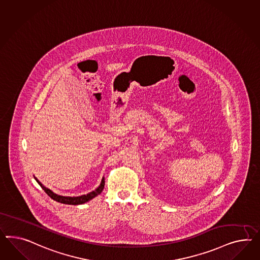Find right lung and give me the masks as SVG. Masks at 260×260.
<instances>
[{
  "mask_svg": "<svg viewBox=\"0 0 260 260\" xmlns=\"http://www.w3.org/2000/svg\"><path fill=\"white\" fill-rule=\"evenodd\" d=\"M34 178H35V177H34ZM35 180L38 182V183L41 185V187H42V189L44 190V192H45L51 199H53L54 201H56L57 203H60V204H72V205L85 204V203L91 201V199H93L94 197L98 196V195H99V194L102 192V190L104 188V185H105V180H104V178H103L99 187L94 190V191L90 192V193L87 194V195H82V196L79 197H64L56 195L54 192H52L51 190L46 188L45 186H43L42 183H40L36 178Z\"/></svg>",
  "mask_w": 260,
  "mask_h": 260,
  "instance_id": "add662e5",
  "label": "right lung"
}]
</instances>
